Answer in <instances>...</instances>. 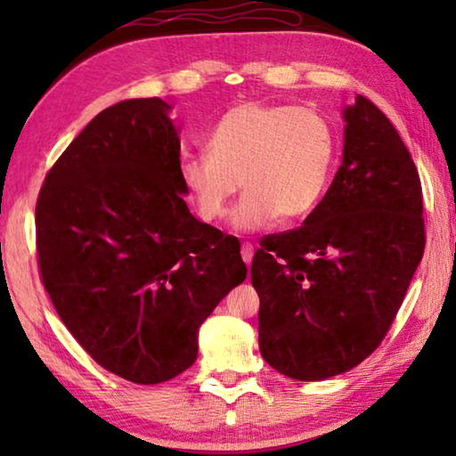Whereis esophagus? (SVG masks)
Wrapping results in <instances>:
<instances>
[{
  "mask_svg": "<svg viewBox=\"0 0 456 456\" xmlns=\"http://www.w3.org/2000/svg\"><path fill=\"white\" fill-rule=\"evenodd\" d=\"M253 253H256V247H253V243L247 241L241 245V259L245 261V265H251Z\"/></svg>",
  "mask_w": 456,
  "mask_h": 456,
  "instance_id": "1",
  "label": "esophagus"
}]
</instances>
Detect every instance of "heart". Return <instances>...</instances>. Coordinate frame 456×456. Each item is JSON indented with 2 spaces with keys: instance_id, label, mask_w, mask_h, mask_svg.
Wrapping results in <instances>:
<instances>
[{
  "instance_id": "heart-1",
  "label": "heart",
  "mask_w": 456,
  "mask_h": 456,
  "mask_svg": "<svg viewBox=\"0 0 456 456\" xmlns=\"http://www.w3.org/2000/svg\"><path fill=\"white\" fill-rule=\"evenodd\" d=\"M336 160L334 128L307 106L243 102L207 136V154L183 159L179 176L199 219L215 223L231 199V227L253 233L281 217L296 221L320 205Z\"/></svg>"
}]
</instances>
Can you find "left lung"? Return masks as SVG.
I'll list each match as a JSON object with an SVG mask.
<instances>
[{
	"label": "left lung",
	"instance_id": "left-lung-1",
	"mask_svg": "<svg viewBox=\"0 0 456 456\" xmlns=\"http://www.w3.org/2000/svg\"><path fill=\"white\" fill-rule=\"evenodd\" d=\"M342 167L304 225L261 241L251 264L259 350L293 380H326L372 354L424 253L420 176L368 98L344 108Z\"/></svg>",
	"mask_w": 456,
	"mask_h": 456
}]
</instances>
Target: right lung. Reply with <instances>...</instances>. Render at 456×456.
<instances>
[{"mask_svg":"<svg viewBox=\"0 0 456 456\" xmlns=\"http://www.w3.org/2000/svg\"><path fill=\"white\" fill-rule=\"evenodd\" d=\"M168 110L133 98L96 114L36 205L37 265L60 320L92 360L134 384L192 366L200 323L247 275L237 239L184 203Z\"/></svg>","mask_w":456,"mask_h":456,"instance_id":"right-lung-1","label":"right lung"}]
</instances>
